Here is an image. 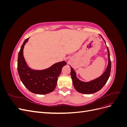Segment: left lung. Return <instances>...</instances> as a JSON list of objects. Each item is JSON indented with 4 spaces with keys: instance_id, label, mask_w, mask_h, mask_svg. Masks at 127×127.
<instances>
[{
    "instance_id": "8db88e82",
    "label": "left lung",
    "mask_w": 127,
    "mask_h": 127,
    "mask_svg": "<svg viewBox=\"0 0 127 127\" xmlns=\"http://www.w3.org/2000/svg\"><path fill=\"white\" fill-rule=\"evenodd\" d=\"M106 48L107 51H108V65H107L106 69L105 72H104V74L100 77H99L98 78L92 80V81L89 82H83L82 81H80L79 79L77 78L76 72H75L74 69L70 67V75L72 80L73 85H74L75 90L78 92L79 93L85 94H93L100 90L106 83L110 75L111 69V62L110 58V52L109 50V48L107 46Z\"/></svg>"
}]
</instances>
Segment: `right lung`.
<instances>
[{
	"label": "right lung",
	"mask_w": 127,
	"mask_h": 127,
	"mask_svg": "<svg viewBox=\"0 0 127 127\" xmlns=\"http://www.w3.org/2000/svg\"><path fill=\"white\" fill-rule=\"evenodd\" d=\"M29 39V37L24 41L18 52L17 70L19 76L24 85L32 93L37 94L50 93L55 89L58 77L61 74L62 68L67 63L63 61L44 70L31 69L26 64L23 56V49Z\"/></svg>",
	"instance_id": "1"
}]
</instances>
